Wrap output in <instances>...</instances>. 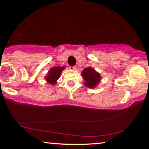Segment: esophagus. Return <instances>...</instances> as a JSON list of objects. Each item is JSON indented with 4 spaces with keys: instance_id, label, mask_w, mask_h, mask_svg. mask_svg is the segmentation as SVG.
<instances>
[{
    "instance_id": "1",
    "label": "esophagus",
    "mask_w": 149,
    "mask_h": 149,
    "mask_svg": "<svg viewBox=\"0 0 149 149\" xmlns=\"http://www.w3.org/2000/svg\"><path fill=\"white\" fill-rule=\"evenodd\" d=\"M70 70H75L76 69V66H70Z\"/></svg>"
}]
</instances>
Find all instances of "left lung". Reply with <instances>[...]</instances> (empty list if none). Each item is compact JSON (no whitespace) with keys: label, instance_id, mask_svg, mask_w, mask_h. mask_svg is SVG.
I'll return each mask as SVG.
<instances>
[{"label":"left lung","instance_id":"8db88e82","mask_svg":"<svg viewBox=\"0 0 149 149\" xmlns=\"http://www.w3.org/2000/svg\"><path fill=\"white\" fill-rule=\"evenodd\" d=\"M84 79V85L88 88L93 89L97 86L101 81V75L91 67H87L81 72Z\"/></svg>","mask_w":149,"mask_h":149}]
</instances>
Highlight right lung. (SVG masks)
I'll return each instance as SVG.
<instances>
[{
  "label": "right lung",
  "instance_id": "right-lung-1",
  "mask_svg": "<svg viewBox=\"0 0 149 149\" xmlns=\"http://www.w3.org/2000/svg\"><path fill=\"white\" fill-rule=\"evenodd\" d=\"M64 69L65 66H54L51 68L45 77L47 82L51 85H56L57 81L60 78L62 72Z\"/></svg>",
  "mask_w": 149,
  "mask_h": 149
}]
</instances>
